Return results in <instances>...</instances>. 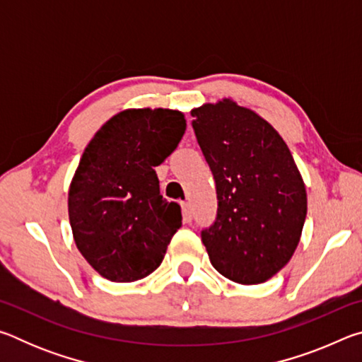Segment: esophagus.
I'll return each mask as SVG.
<instances>
[{
    "label": "esophagus",
    "mask_w": 362,
    "mask_h": 362,
    "mask_svg": "<svg viewBox=\"0 0 362 362\" xmlns=\"http://www.w3.org/2000/svg\"><path fill=\"white\" fill-rule=\"evenodd\" d=\"M180 207H182L183 220H185V222H192L193 212H192V206H189V203H187V201H182V203H180Z\"/></svg>",
    "instance_id": "obj_1"
}]
</instances>
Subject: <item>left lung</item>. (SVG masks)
I'll return each instance as SVG.
<instances>
[{"instance_id": "8db88e82", "label": "left lung", "mask_w": 362, "mask_h": 362, "mask_svg": "<svg viewBox=\"0 0 362 362\" xmlns=\"http://www.w3.org/2000/svg\"><path fill=\"white\" fill-rule=\"evenodd\" d=\"M192 116L218 199L216 222L201 231L209 260L238 284L265 283L292 259L306 217L292 153L267 119L231 99Z\"/></svg>"}]
</instances>
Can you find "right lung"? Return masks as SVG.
Segmentation results:
<instances>
[{
    "label": "right lung",
    "mask_w": 362,
    "mask_h": 362,
    "mask_svg": "<svg viewBox=\"0 0 362 362\" xmlns=\"http://www.w3.org/2000/svg\"><path fill=\"white\" fill-rule=\"evenodd\" d=\"M187 129L169 108H127L86 146L69 189V217L79 252L113 283L139 281L161 265L180 228V206L159 194L155 166Z\"/></svg>",
    "instance_id": "1"
}]
</instances>
